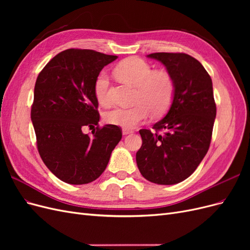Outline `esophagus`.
<instances>
[{"label":"esophagus","instance_id":"34e87169","mask_svg":"<svg viewBox=\"0 0 250 250\" xmlns=\"http://www.w3.org/2000/svg\"><path fill=\"white\" fill-rule=\"evenodd\" d=\"M122 132H123V134H124V135H127V134H130V133H132L133 131H132V130H130V129H126V128H124V129L122 130Z\"/></svg>","mask_w":250,"mask_h":250}]
</instances>
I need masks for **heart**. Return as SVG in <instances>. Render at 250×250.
I'll return each instance as SVG.
<instances>
[{"instance_id":"b5f03b06","label":"heart","mask_w":250,"mask_h":250,"mask_svg":"<svg viewBox=\"0 0 250 250\" xmlns=\"http://www.w3.org/2000/svg\"><path fill=\"white\" fill-rule=\"evenodd\" d=\"M116 77L137 86L135 102L131 107L118 106L104 115L105 122L130 129L145 122L151 110L155 116L167 111L172 103L175 85L171 75L166 71H152L151 65L139 57H128L115 67ZM109 79L106 74H100L95 82V96L102 105L109 103Z\"/></svg>"}]
</instances>
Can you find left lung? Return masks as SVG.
I'll return each instance as SVG.
<instances>
[{
  "label": "left lung",
  "mask_w": 250,
  "mask_h": 250,
  "mask_svg": "<svg viewBox=\"0 0 250 250\" xmlns=\"http://www.w3.org/2000/svg\"><path fill=\"white\" fill-rule=\"evenodd\" d=\"M171 75L175 92L167 115L141 129L137 164L142 175L157 185H175L197 169L209 148L216 118L213 83L197 59L186 53H152Z\"/></svg>",
  "instance_id": "obj_1"
}]
</instances>
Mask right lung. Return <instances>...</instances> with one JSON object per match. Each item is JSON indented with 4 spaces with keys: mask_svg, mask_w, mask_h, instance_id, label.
I'll return each mask as SVG.
<instances>
[{
    "mask_svg": "<svg viewBox=\"0 0 250 250\" xmlns=\"http://www.w3.org/2000/svg\"><path fill=\"white\" fill-rule=\"evenodd\" d=\"M118 56L94 50L58 53L39 74L31 120L42 162L60 180L85 185L104 172L112 150L122 139L119 126L99 127L95 82L105 65ZM97 125L93 137L85 125Z\"/></svg>",
    "mask_w": 250,
    "mask_h": 250,
    "instance_id": "add662e5",
    "label": "right lung"
}]
</instances>
